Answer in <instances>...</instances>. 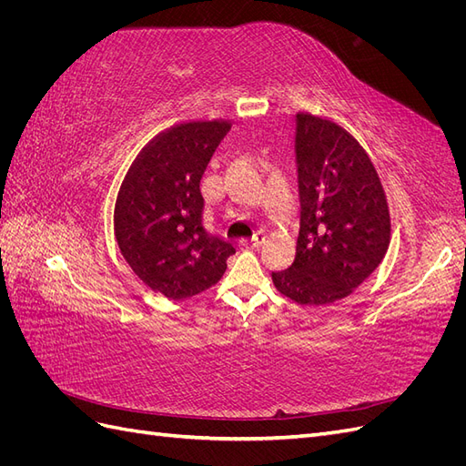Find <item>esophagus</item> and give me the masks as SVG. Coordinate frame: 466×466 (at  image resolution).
<instances>
[{"instance_id": "34e87169", "label": "esophagus", "mask_w": 466, "mask_h": 466, "mask_svg": "<svg viewBox=\"0 0 466 466\" xmlns=\"http://www.w3.org/2000/svg\"><path fill=\"white\" fill-rule=\"evenodd\" d=\"M264 237H266L264 231H257L250 238H243L241 245H243L245 248H258V247L264 243Z\"/></svg>"}]
</instances>
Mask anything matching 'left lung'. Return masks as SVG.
<instances>
[{
    "label": "left lung",
    "instance_id": "obj_1",
    "mask_svg": "<svg viewBox=\"0 0 466 466\" xmlns=\"http://www.w3.org/2000/svg\"><path fill=\"white\" fill-rule=\"evenodd\" d=\"M301 221L295 260L272 272L276 289L299 305L340 301L371 276L390 243L387 196L371 157L340 124L295 116Z\"/></svg>",
    "mask_w": 466,
    "mask_h": 466
}]
</instances>
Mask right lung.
Wrapping results in <instances>:
<instances>
[{
  "label": "right lung",
  "mask_w": 466,
  "mask_h": 466,
  "mask_svg": "<svg viewBox=\"0 0 466 466\" xmlns=\"http://www.w3.org/2000/svg\"><path fill=\"white\" fill-rule=\"evenodd\" d=\"M229 120L177 124L155 136L126 173L115 206L124 260L168 299H187L221 279L235 245L204 225L200 180Z\"/></svg>",
  "instance_id": "right-lung-1"
}]
</instances>
